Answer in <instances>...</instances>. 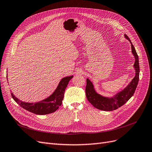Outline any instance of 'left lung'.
I'll return each instance as SVG.
<instances>
[{
    "instance_id": "8db88e82",
    "label": "left lung",
    "mask_w": 152,
    "mask_h": 152,
    "mask_svg": "<svg viewBox=\"0 0 152 152\" xmlns=\"http://www.w3.org/2000/svg\"><path fill=\"white\" fill-rule=\"evenodd\" d=\"M124 36L131 42L132 53L135 58L134 67L135 68L136 75L134 79L132 80L129 85L122 91L119 92L117 94L115 95L113 97L107 98L104 97V96L96 93L93 83L88 79H86L87 84L86 87V94L87 100L95 108L101 110H103V111H113V110L122 107L134 94L137 84H138L140 76L138 56H137L136 49L134 45H132L130 39L126 34H124Z\"/></svg>"
}]
</instances>
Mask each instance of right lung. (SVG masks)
Returning <instances> with one entry per match:
<instances>
[{
  "label": "right lung",
  "instance_id": "add662e5",
  "mask_svg": "<svg viewBox=\"0 0 152 152\" xmlns=\"http://www.w3.org/2000/svg\"><path fill=\"white\" fill-rule=\"evenodd\" d=\"M73 76L63 78L54 93L49 97L36 103H26L21 102L11 93L12 98L15 102L26 110L37 115H46L54 112L62 104L65 89Z\"/></svg>",
  "mask_w": 152,
  "mask_h": 152
}]
</instances>
